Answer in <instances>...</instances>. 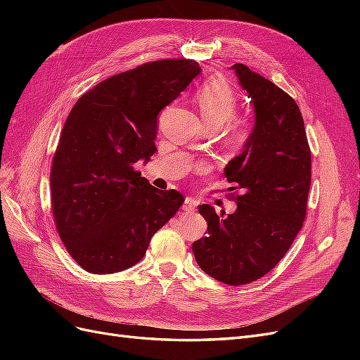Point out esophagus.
Returning <instances> with one entry per match:
<instances>
[{
    "label": "esophagus",
    "mask_w": 360,
    "mask_h": 360,
    "mask_svg": "<svg viewBox=\"0 0 360 360\" xmlns=\"http://www.w3.org/2000/svg\"><path fill=\"white\" fill-rule=\"evenodd\" d=\"M197 204L198 202L195 201L193 198H186L183 202V210L188 212V213H192V212H195V209H197Z\"/></svg>",
    "instance_id": "34e87169"
}]
</instances>
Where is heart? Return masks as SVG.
I'll use <instances>...</instances> for the list:
<instances>
[{
  "label": "heart",
  "mask_w": 360,
  "mask_h": 360,
  "mask_svg": "<svg viewBox=\"0 0 360 360\" xmlns=\"http://www.w3.org/2000/svg\"><path fill=\"white\" fill-rule=\"evenodd\" d=\"M200 114L210 127H221L233 117L237 108V97L233 89L222 79H210L197 93ZM248 136V126L236 123L231 129V138L240 143Z\"/></svg>",
  "instance_id": "1"
}]
</instances>
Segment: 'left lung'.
Segmentation results:
<instances>
[{
  "instance_id": "obj_1",
  "label": "left lung",
  "mask_w": 360,
  "mask_h": 360,
  "mask_svg": "<svg viewBox=\"0 0 360 360\" xmlns=\"http://www.w3.org/2000/svg\"><path fill=\"white\" fill-rule=\"evenodd\" d=\"M254 106L255 123L245 148L225 167L240 191L237 209L221 217L198 207L207 236L192 250L201 270L228 285L263 278L284 258L307 216L311 150L297 103L274 82L237 63L231 68Z\"/></svg>"
}]
</instances>
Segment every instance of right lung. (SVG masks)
<instances>
[{
	"mask_svg": "<svg viewBox=\"0 0 360 360\" xmlns=\"http://www.w3.org/2000/svg\"><path fill=\"white\" fill-rule=\"evenodd\" d=\"M201 72L193 60H159L82 94L64 123L51 169L57 231L84 270L117 274L146 255L184 202L134 169L155 155L158 115Z\"/></svg>",
	"mask_w": 360,
	"mask_h": 360,
	"instance_id": "1",
	"label": "right lung"
}]
</instances>
